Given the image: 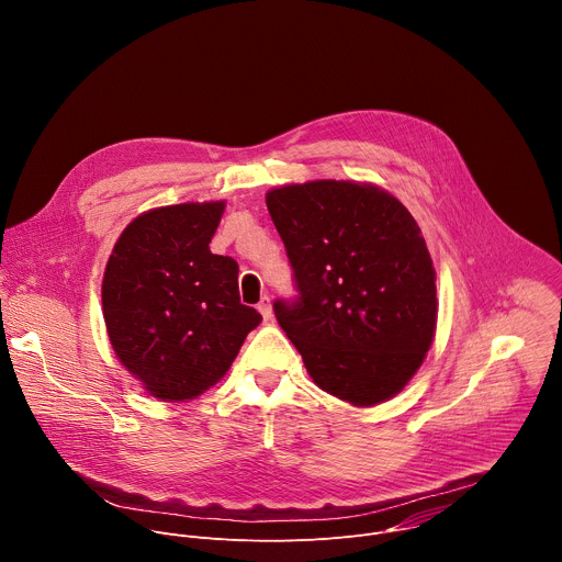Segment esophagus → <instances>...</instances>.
<instances>
[{
  "label": "esophagus",
  "mask_w": 562,
  "mask_h": 562,
  "mask_svg": "<svg viewBox=\"0 0 562 562\" xmlns=\"http://www.w3.org/2000/svg\"><path fill=\"white\" fill-rule=\"evenodd\" d=\"M258 311L262 313V317H265V319H271V315H273V308H271V300H269V297H262V300L258 302Z\"/></svg>",
  "instance_id": "obj_1"
}]
</instances>
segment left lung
<instances>
[{"mask_svg":"<svg viewBox=\"0 0 562 562\" xmlns=\"http://www.w3.org/2000/svg\"><path fill=\"white\" fill-rule=\"evenodd\" d=\"M297 295L280 327L313 382L356 407L403 389L436 331V271L420 226L386 191L317 180L267 193Z\"/></svg>","mask_w":562,"mask_h":562,"instance_id":"1","label":"left lung"}]
</instances>
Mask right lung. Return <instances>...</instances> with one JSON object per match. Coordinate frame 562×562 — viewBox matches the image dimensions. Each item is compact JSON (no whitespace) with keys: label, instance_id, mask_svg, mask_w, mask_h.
<instances>
[{"label":"right lung","instance_id":"add662e5","mask_svg":"<svg viewBox=\"0 0 562 562\" xmlns=\"http://www.w3.org/2000/svg\"><path fill=\"white\" fill-rule=\"evenodd\" d=\"M224 202L135 217L109 258L102 306L120 362L159 400L213 386L262 315L239 302L237 262L209 249Z\"/></svg>","mask_w":562,"mask_h":562}]
</instances>
